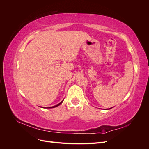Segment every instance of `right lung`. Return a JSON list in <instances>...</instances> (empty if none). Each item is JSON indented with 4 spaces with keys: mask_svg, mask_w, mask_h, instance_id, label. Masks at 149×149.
<instances>
[{
    "mask_svg": "<svg viewBox=\"0 0 149 149\" xmlns=\"http://www.w3.org/2000/svg\"><path fill=\"white\" fill-rule=\"evenodd\" d=\"M63 101H62L60 103H59V104H57V105H56V106H53V107H49V108H53V107H57V106H59V105H60L63 102Z\"/></svg>",
    "mask_w": 149,
    "mask_h": 149,
    "instance_id": "add662e5",
    "label": "right lung"
}]
</instances>
